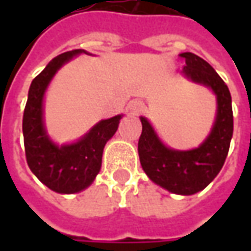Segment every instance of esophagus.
<instances>
[{"mask_svg":"<svg viewBox=\"0 0 251 251\" xmlns=\"http://www.w3.org/2000/svg\"><path fill=\"white\" fill-rule=\"evenodd\" d=\"M142 107H144V104L141 103V101H134L132 104H131V110L134 111V113H138V111L142 110Z\"/></svg>","mask_w":251,"mask_h":251,"instance_id":"1","label":"esophagus"}]
</instances>
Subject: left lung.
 Segmentation results:
<instances>
[{
  "label": "left lung",
  "mask_w": 251,
  "mask_h": 251,
  "mask_svg": "<svg viewBox=\"0 0 251 251\" xmlns=\"http://www.w3.org/2000/svg\"><path fill=\"white\" fill-rule=\"evenodd\" d=\"M180 57L186 61L183 75L209 88L217 96L214 127L198 148L177 151L168 148L150 121L141 117L138 155L144 172L155 184L175 194L191 196L207 187L224 166L233 135V111L230 92L217 71L196 54L181 53Z\"/></svg>",
  "instance_id": "8db88e82"
}]
</instances>
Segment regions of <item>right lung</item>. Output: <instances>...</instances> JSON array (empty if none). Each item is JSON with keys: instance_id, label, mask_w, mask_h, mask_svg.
Returning a JSON list of instances; mask_svg holds the SVG:
<instances>
[{"instance_id": "obj_1", "label": "right lung", "mask_w": 251, "mask_h": 251, "mask_svg": "<svg viewBox=\"0 0 251 251\" xmlns=\"http://www.w3.org/2000/svg\"><path fill=\"white\" fill-rule=\"evenodd\" d=\"M85 50H73L53 58L34 78L25 106L24 130L26 162L34 176L50 190L60 194H74L89 187L101 166L106 142L119 128L123 116L99 121L81 140L68 145H57L47 135L43 121L46 89L55 73L73 57Z\"/></svg>"}]
</instances>
